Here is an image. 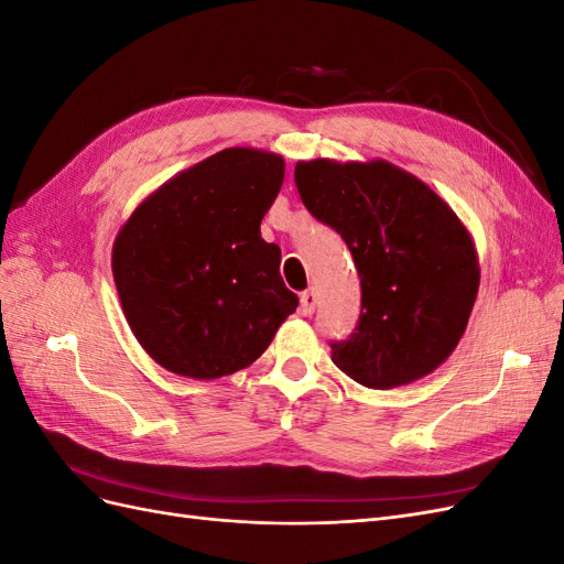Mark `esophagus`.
I'll list each match as a JSON object with an SVG mask.
<instances>
[{
	"label": "esophagus",
	"instance_id": "1",
	"mask_svg": "<svg viewBox=\"0 0 564 564\" xmlns=\"http://www.w3.org/2000/svg\"><path fill=\"white\" fill-rule=\"evenodd\" d=\"M315 305H317V296H315L313 289H308V292L301 294V315L311 317L315 313Z\"/></svg>",
	"mask_w": 564,
	"mask_h": 564
}]
</instances>
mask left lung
Instances as JSON below:
<instances>
[{
  "label": "left lung",
  "instance_id": "left-lung-1",
  "mask_svg": "<svg viewBox=\"0 0 564 564\" xmlns=\"http://www.w3.org/2000/svg\"><path fill=\"white\" fill-rule=\"evenodd\" d=\"M299 195L348 245L362 311L334 365L367 388L435 371L458 346L480 286L475 245L429 185L383 160L299 162Z\"/></svg>",
  "mask_w": 564,
  "mask_h": 564
}]
</instances>
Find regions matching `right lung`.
I'll use <instances>...</instances> for the list:
<instances>
[{
	"instance_id": "add662e5",
	"label": "right lung",
	"mask_w": 564,
	"mask_h": 564,
	"mask_svg": "<svg viewBox=\"0 0 564 564\" xmlns=\"http://www.w3.org/2000/svg\"><path fill=\"white\" fill-rule=\"evenodd\" d=\"M284 160L228 148L139 204L112 247V275L133 336L164 369L218 379L259 360L299 296L261 220Z\"/></svg>"
}]
</instances>
